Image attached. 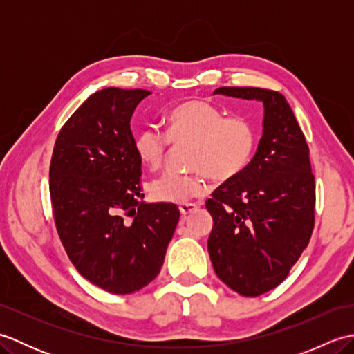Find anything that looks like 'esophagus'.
I'll return each mask as SVG.
<instances>
[{
    "label": "esophagus",
    "mask_w": 354,
    "mask_h": 354,
    "mask_svg": "<svg viewBox=\"0 0 354 354\" xmlns=\"http://www.w3.org/2000/svg\"><path fill=\"white\" fill-rule=\"evenodd\" d=\"M198 204H181L179 205V212H181V214L183 216H187V214H190V213H193L194 209H198Z\"/></svg>",
    "instance_id": "34e87169"
}]
</instances>
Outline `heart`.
<instances>
[{
	"label": "heart",
	"instance_id": "b5f03b06",
	"mask_svg": "<svg viewBox=\"0 0 354 354\" xmlns=\"http://www.w3.org/2000/svg\"><path fill=\"white\" fill-rule=\"evenodd\" d=\"M165 133L155 127H145L133 140L141 162L149 169H160L170 142L187 149L185 173L167 171L149 184L153 201L181 204L202 196L208 179L227 183L242 175L251 164L259 142L257 127L242 115L223 117L213 103L202 99L184 100L164 115Z\"/></svg>",
	"mask_w": 354,
	"mask_h": 354
}]
</instances>
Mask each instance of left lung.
I'll use <instances>...</instances> for the list:
<instances>
[{"mask_svg":"<svg viewBox=\"0 0 354 354\" xmlns=\"http://www.w3.org/2000/svg\"><path fill=\"white\" fill-rule=\"evenodd\" d=\"M214 94L265 104L251 164L205 202L213 216L208 252L216 275L240 295L259 297L286 280L312 237L310 150L283 94L251 86H222Z\"/></svg>","mask_w":354,"mask_h":354,"instance_id":"1","label":"left lung"}]
</instances>
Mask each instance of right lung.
<instances>
[{
	"mask_svg": "<svg viewBox=\"0 0 354 354\" xmlns=\"http://www.w3.org/2000/svg\"><path fill=\"white\" fill-rule=\"evenodd\" d=\"M146 89L97 91L59 131L50 162L57 234L82 277L132 293L160 274L179 221L175 204H142L131 117Z\"/></svg>",
	"mask_w": 354,
	"mask_h": 354,
	"instance_id": "obj_1",
	"label": "right lung"
}]
</instances>
